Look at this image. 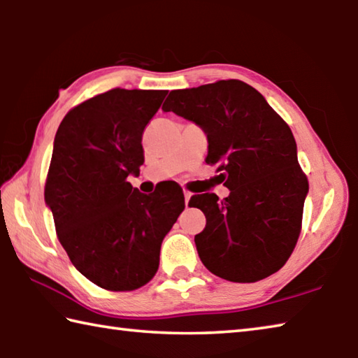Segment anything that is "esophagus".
Segmentation results:
<instances>
[{
    "instance_id": "34e87169",
    "label": "esophagus",
    "mask_w": 358,
    "mask_h": 358,
    "mask_svg": "<svg viewBox=\"0 0 358 358\" xmlns=\"http://www.w3.org/2000/svg\"><path fill=\"white\" fill-rule=\"evenodd\" d=\"M191 196H192V194L189 191H185V203H186V207H187V203H189Z\"/></svg>"
}]
</instances>
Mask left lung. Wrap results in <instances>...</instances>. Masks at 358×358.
<instances>
[{"instance_id": "8db88e82", "label": "left lung", "mask_w": 358, "mask_h": 358, "mask_svg": "<svg viewBox=\"0 0 358 358\" xmlns=\"http://www.w3.org/2000/svg\"><path fill=\"white\" fill-rule=\"evenodd\" d=\"M164 112L205 131L208 155L230 194H196L207 226L194 237L202 264L232 282H256L287 262L299 240L306 175L296 157L292 131L256 88L220 80L173 90Z\"/></svg>"}]
</instances>
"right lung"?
<instances>
[{
  "instance_id": "add662e5",
  "label": "right lung",
  "mask_w": 358,
  "mask_h": 358,
  "mask_svg": "<svg viewBox=\"0 0 358 358\" xmlns=\"http://www.w3.org/2000/svg\"><path fill=\"white\" fill-rule=\"evenodd\" d=\"M166 94L113 88L69 110L57 131L45 203L72 265L102 289L147 284L162 240L185 210L175 181L148 196L128 181L141 172L143 129Z\"/></svg>"
}]
</instances>
